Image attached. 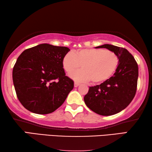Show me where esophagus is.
I'll return each instance as SVG.
<instances>
[{
    "label": "esophagus",
    "instance_id": "esophagus-1",
    "mask_svg": "<svg viewBox=\"0 0 152 152\" xmlns=\"http://www.w3.org/2000/svg\"><path fill=\"white\" fill-rule=\"evenodd\" d=\"M79 85H80V84L78 83H74V87H77V86H78Z\"/></svg>",
    "mask_w": 152,
    "mask_h": 152
}]
</instances>
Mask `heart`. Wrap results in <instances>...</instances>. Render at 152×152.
Segmentation results:
<instances>
[{"mask_svg":"<svg viewBox=\"0 0 152 152\" xmlns=\"http://www.w3.org/2000/svg\"><path fill=\"white\" fill-rule=\"evenodd\" d=\"M119 65V57L115 52L103 49H83L67 53L62 59L65 71L70 73L80 67L69 76L77 82L91 80L94 84L102 83L113 76Z\"/></svg>","mask_w":152,"mask_h":152,"instance_id":"b5f03b06","label":"heart"}]
</instances>
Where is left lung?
Segmentation results:
<instances>
[{
	"label": "left lung",
	"instance_id": "obj_1",
	"mask_svg": "<svg viewBox=\"0 0 152 152\" xmlns=\"http://www.w3.org/2000/svg\"><path fill=\"white\" fill-rule=\"evenodd\" d=\"M106 48L119 57L118 67L113 76L99 85L90 86L84 97L89 109L102 115H111L125 109L135 95L139 76L138 65L124 48L105 44L95 47Z\"/></svg>",
	"mask_w": 152,
	"mask_h": 152
}]
</instances>
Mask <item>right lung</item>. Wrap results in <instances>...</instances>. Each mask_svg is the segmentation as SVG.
I'll return each mask as SVG.
<instances>
[{
  "instance_id": "add662e5",
  "label": "right lung",
  "mask_w": 152,
  "mask_h": 152,
  "mask_svg": "<svg viewBox=\"0 0 152 152\" xmlns=\"http://www.w3.org/2000/svg\"><path fill=\"white\" fill-rule=\"evenodd\" d=\"M66 47L40 44L22 52L13 69V81L19 101L31 112L47 114L63 104L74 88L66 76L62 59Z\"/></svg>"
}]
</instances>
